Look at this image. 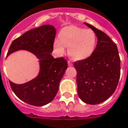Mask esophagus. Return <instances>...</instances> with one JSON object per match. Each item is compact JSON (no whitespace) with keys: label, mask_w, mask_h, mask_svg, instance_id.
Returning a JSON list of instances; mask_svg holds the SVG:
<instances>
[{"label":"esophagus","mask_w":128,"mask_h":128,"mask_svg":"<svg viewBox=\"0 0 128 128\" xmlns=\"http://www.w3.org/2000/svg\"><path fill=\"white\" fill-rule=\"evenodd\" d=\"M68 66H72V65H73V64H72V62H71L70 60H68Z\"/></svg>","instance_id":"obj_1"}]
</instances>
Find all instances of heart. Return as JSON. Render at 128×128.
I'll return each mask as SVG.
<instances>
[{
	"mask_svg": "<svg viewBox=\"0 0 128 128\" xmlns=\"http://www.w3.org/2000/svg\"><path fill=\"white\" fill-rule=\"evenodd\" d=\"M58 38L53 43L54 50L59 54L64 52V47H68L69 56L74 60L89 58L95 51L98 38L92 29L68 26L60 30Z\"/></svg>",
	"mask_w": 128,
	"mask_h": 128,
	"instance_id": "1",
	"label": "heart"
}]
</instances>
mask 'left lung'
<instances>
[{
    "label": "left lung",
    "instance_id": "left-lung-1",
    "mask_svg": "<svg viewBox=\"0 0 128 128\" xmlns=\"http://www.w3.org/2000/svg\"><path fill=\"white\" fill-rule=\"evenodd\" d=\"M97 35L98 42L91 56L75 62L78 94L82 101L95 105L115 92L120 76V58L116 44L107 34L85 22Z\"/></svg>",
    "mask_w": 128,
    "mask_h": 128
}]
</instances>
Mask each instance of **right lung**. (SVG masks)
Here are the masks:
<instances>
[{
    "label": "right lung",
    "mask_w": 128,
    "mask_h": 128,
    "mask_svg": "<svg viewBox=\"0 0 128 128\" xmlns=\"http://www.w3.org/2000/svg\"><path fill=\"white\" fill-rule=\"evenodd\" d=\"M56 33V29L52 25H44L30 30L14 40L7 53L8 56L16 50H26L40 60V70L37 77L22 84L9 81L17 97L30 105L42 106L52 102L68 68L65 58H54L50 54L53 51Z\"/></svg>",
    "instance_id": "add662e5"
}]
</instances>
